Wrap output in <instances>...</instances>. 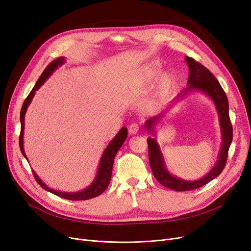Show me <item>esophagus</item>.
<instances>
[{"label":"esophagus","mask_w":251,"mask_h":251,"mask_svg":"<svg viewBox=\"0 0 251 251\" xmlns=\"http://www.w3.org/2000/svg\"><path fill=\"white\" fill-rule=\"evenodd\" d=\"M139 124L138 123H132L129 126V133L130 134H136L139 131Z\"/></svg>","instance_id":"esophagus-1"}]
</instances>
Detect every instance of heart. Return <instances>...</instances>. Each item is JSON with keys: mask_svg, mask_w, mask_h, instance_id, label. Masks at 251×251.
<instances>
[{"mask_svg": "<svg viewBox=\"0 0 251 251\" xmlns=\"http://www.w3.org/2000/svg\"><path fill=\"white\" fill-rule=\"evenodd\" d=\"M162 69V66L157 63L152 64L150 68L144 73L142 82L149 85L151 84L155 79L159 76ZM176 85V77L172 73H165L163 74L159 80H157L154 91H153V100L154 101H163L165 100L169 95L172 92Z\"/></svg>", "mask_w": 251, "mask_h": 251, "instance_id": "heart-1", "label": "heart"}]
</instances>
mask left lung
Returning a JSON list of instances; mask_svg holds the SVG:
<instances>
[{
  "label": "left lung",
  "instance_id": "obj_1",
  "mask_svg": "<svg viewBox=\"0 0 251 251\" xmlns=\"http://www.w3.org/2000/svg\"><path fill=\"white\" fill-rule=\"evenodd\" d=\"M185 61L189 68V76L187 81L188 86L180 92L179 96L177 97V100H180L181 98L185 97L186 95L195 90L204 92L207 97L213 100L219 114V121L222 131V147L218 161L214 168L201 179L195 181H187L175 177L169 173L168 169L166 168L159 144H157L154 138H148L150 165L155 179L165 187L175 191H188L197 189L218 177L226 166L229 148L233 139V128L229 117L228 99L225 91H224L221 84L219 83L218 79L203 65L196 62L194 59L190 57H185ZM165 113L166 110L159 116L151 118L146 122V127L151 134L153 132L154 124L161 120L162 116Z\"/></svg>",
  "mask_w": 251,
  "mask_h": 251
}]
</instances>
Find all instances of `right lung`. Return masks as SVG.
Segmentation results:
<instances>
[{
  "label": "right lung",
  "mask_w": 251,
  "mask_h": 251,
  "mask_svg": "<svg viewBox=\"0 0 251 251\" xmlns=\"http://www.w3.org/2000/svg\"><path fill=\"white\" fill-rule=\"evenodd\" d=\"M65 63V58L64 57H60L56 60H54L52 62H50L48 67L44 70V72L42 73L41 77L38 78L37 82L35 83L34 87L32 88V90L30 91V94L28 95V97L25 99L22 108H21V112H20V122H21V131H20V136H19V146H20V150L22 154L25 156V159L27 160V156L25 154L24 149H23V134H24V118H25V113L26 110H27V107L29 105V103L31 102L35 91L41 87L47 79L51 75V73L54 72L59 66L63 65ZM127 128L123 127L120 131H119L118 134L112 139V141L109 143V146L107 147V149L104 150L101 157H100V162L99 165V169L97 172V176L90 185L78 192H62V191H57L51 189L50 187H48L46 184L41 180L34 171H32L33 176L36 180V182L41 185L45 190L51 192L52 194L58 195L60 197H63L65 200H69V201H86V200H90L94 199V197H97L99 195H100L105 189H107L109 183L111 181V177H112V170H113V164H114V159L115 155L118 152V151L120 150V148L122 147V144L124 143L125 139L127 138Z\"/></svg>",
  "instance_id": "right-lung-1"
}]
</instances>
